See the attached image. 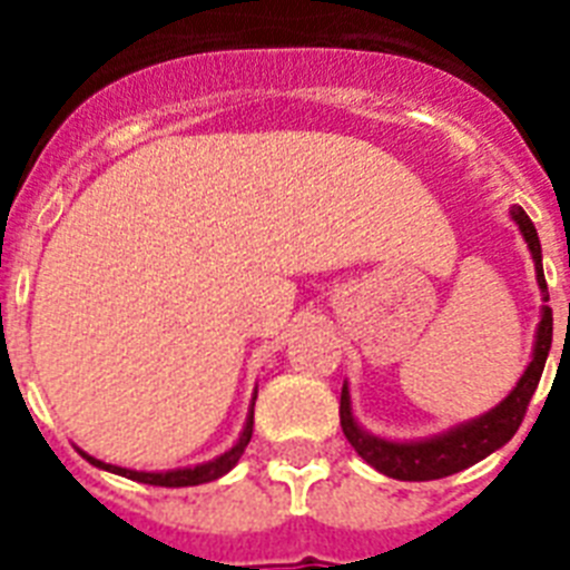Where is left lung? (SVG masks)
Here are the masks:
<instances>
[{
  "instance_id": "left-lung-1",
  "label": "left lung",
  "mask_w": 570,
  "mask_h": 570,
  "mask_svg": "<svg viewBox=\"0 0 570 570\" xmlns=\"http://www.w3.org/2000/svg\"><path fill=\"white\" fill-rule=\"evenodd\" d=\"M512 218L521 227L527 245H530L532 263H535V281H539V289L544 293V302H550L548 281H544V268H541V242L539 233H535V224L530 222V215L523 213L521 206H512ZM550 343H553V311L544 304L541 307L539 331H535L532 361L523 370L521 381L514 384L512 393L500 405L491 407L488 414L455 425L450 432L425 438V441L399 443L364 432L355 416H352V399H348V387L343 384V393H340V425H343V434H346L348 443L355 446L357 455L370 468H375L390 479L429 482V479L452 476V473L476 464V461H482L485 455H491V452L512 441L514 432L521 429L523 416H527V405H530L532 393L539 387L544 364H548Z\"/></svg>"
}]
</instances>
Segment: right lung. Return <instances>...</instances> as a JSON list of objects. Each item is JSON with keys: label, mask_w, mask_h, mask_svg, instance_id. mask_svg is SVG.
<instances>
[{"label": "right lung", "mask_w": 570, "mask_h": 570, "mask_svg": "<svg viewBox=\"0 0 570 570\" xmlns=\"http://www.w3.org/2000/svg\"><path fill=\"white\" fill-rule=\"evenodd\" d=\"M257 399V396H254ZM250 432H254V405H250V414L245 420V429H242L239 441L233 443L230 450L218 455V459L206 461V464H197V468H183V470H165V473H145V470H127V468H115V464H106V461L94 459L88 452H82V459H88L94 468L109 470V473H118V476L136 479V482H145V485H163V488H186V485H204V482H213V479L224 476L227 470L236 468V461L242 459V452L248 446Z\"/></svg>", "instance_id": "right-lung-1"}]
</instances>
